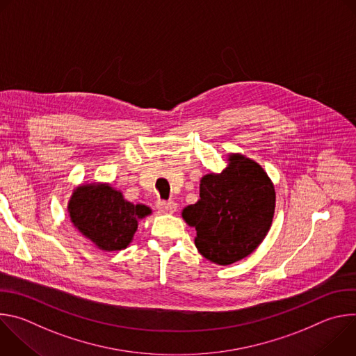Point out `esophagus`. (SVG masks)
Returning a JSON list of instances; mask_svg holds the SVG:
<instances>
[{
  "label": "esophagus",
  "instance_id": "1",
  "mask_svg": "<svg viewBox=\"0 0 356 356\" xmlns=\"http://www.w3.org/2000/svg\"><path fill=\"white\" fill-rule=\"evenodd\" d=\"M156 209L161 211V213H165V214H172L177 210V204L175 201L169 200V201H165V200H159L156 202Z\"/></svg>",
  "mask_w": 356,
  "mask_h": 356
}]
</instances>
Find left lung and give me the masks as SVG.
<instances>
[{"instance_id": "obj_1", "label": "left lung", "mask_w": 356, "mask_h": 356, "mask_svg": "<svg viewBox=\"0 0 356 356\" xmlns=\"http://www.w3.org/2000/svg\"><path fill=\"white\" fill-rule=\"evenodd\" d=\"M275 188L264 169L232 155L220 175L201 179L200 200L183 210L194 227L197 249L218 265H231L255 249L266 236L275 214Z\"/></svg>"}]
</instances>
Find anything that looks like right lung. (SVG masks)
<instances>
[{
  "mask_svg": "<svg viewBox=\"0 0 356 356\" xmlns=\"http://www.w3.org/2000/svg\"><path fill=\"white\" fill-rule=\"evenodd\" d=\"M69 213L74 227L99 249L121 250L131 242L138 220L150 214V210L125 201L108 184H90L74 190Z\"/></svg>",
  "mask_w": 356,
  "mask_h": 356,
  "instance_id": "add662e5",
  "label": "right lung"
}]
</instances>
